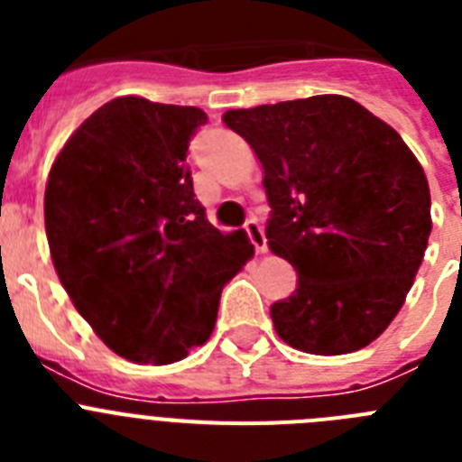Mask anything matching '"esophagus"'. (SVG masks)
<instances>
[{"instance_id": "34e87169", "label": "esophagus", "mask_w": 462, "mask_h": 462, "mask_svg": "<svg viewBox=\"0 0 462 462\" xmlns=\"http://www.w3.org/2000/svg\"><path fill=\"white\" fill-rule=\"evenodd\" d=\"M245 234H247L250 243L254 245L256 254H266V234H263V228H261V224L256 222V219H250V222L245 224Z\"/></svg>"}]
</instances>
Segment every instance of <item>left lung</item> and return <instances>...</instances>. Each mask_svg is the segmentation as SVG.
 Instances as JSON below:
<instances>
[{
  "label": "left lung",
  "mask_w": 462,
  "mask_h": 462,
  "mask_svg": "<svg viewBox=\"0 0 462 462\" xmlns=\"http://www.w3.org/2000/svg\"><path fill=\"white\" fill-rule=\"evenodd\" d=\"M263 166L273 254L298 287L271 308L293 349L340 356L382 336L430 236V189L393 126L342 94L226 110Z\"/></svg>",
  "instance_id": "8db88e82"
}]
</instances>
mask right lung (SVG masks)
Instances as JSON below:
<instances>
[{
    "mask_svg": "<svg viewBox=\"0 0 462 462\" xmlns=\"http://www.w3.org/2000/svg\"><path fill=\"white\" fill-rule=\"evenodd\" d=\"M208 116L117 97L71 134L48 173L46 236L62 287L117 356L166 365L203 345L219 293L254 256L196 201L185 164Z\"/></svg>",
    "mask_w": 462,
    "mask_h": 462,
    "instance_id": "1",
    "label": "right lung"
}]
</instances>
